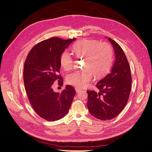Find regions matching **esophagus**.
<instances>
[{
    "instance_id": "34e87169",
    "label": "esophagus",
    "mask_w": 152,
    "mask_h": 152,
    "mask_svg": "<svg viewBox=\"0 0 152 152\" xmlns=\"http://www.w3.org/2000/svg\"><path fill=\"white\" fill-rule=\"evenodd\" d=\"M81 89H80V88H78V87H76V88H75V91L77 92V93H79V92L80 91H81Z\"/></svg>"
}]
</instances>
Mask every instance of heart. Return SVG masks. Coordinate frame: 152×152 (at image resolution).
<instances>
[{
	"mask_svg": "<svg viewBox=\"0 0 152 152\" xmlns=\"http://www.w3.org/2000/svg\"><path fill=\"white\" fill-rule=\"evenodd\" d=\"M72 51L77 58L84 57V69L68 75L66 82L72 86L82 88L89 84L93 76H102L110 68L112 62V49L106 42L94 40L82 39L72 45ZM60 64L65 70H70L73 59L68 51H64L60 57Z\"/></svg>",
	"mask_w": 152,
	"mask_h": 152,
	"instance_id": "heart-1",
	"label": "heart"
}]
</instances>
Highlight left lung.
Listing matches in <instances>:
<instances>
[{
  "instance_id": "1",
  "label": "left lung",
  "mask_w": 152,
  "mask_h": 152,
  "mask_svg": "<svg viewBox=\"0 0 152 152\" xmlns=\"http://www.w3.org/2000/svg\"><path fill=\"white\" fill-rule=\"evenodd\" d=\"M113 45L115 61L111 70L96 85L98 93L87 91V108L91 115L99 120H111L125 108L131 89L129 65L124 53L115 41L108 38Z\"/></svg>"
}]
</instances>
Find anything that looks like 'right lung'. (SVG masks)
I'll return each mask as SVG.
<instances>
[{"label":"right lung","instance_id":"add662e5","mask_svg":"<svg viewBox=\"0 0 152 152\" xmlns=\"http://www.w3.org/2000/svg\"><path fill=\"white\" fill-rule=\"evenodd\" d=\"M75 39L53 37L45 40L35 45L26 59L23 81L27 96L35 112L48 121L65 117L75 94L70 85H66L61 93L53 89L55 81L60 86L63 84V78L59 75L60 57Z\"/></svg>","mask_w":152,"mask_h":152}]
</instances>
